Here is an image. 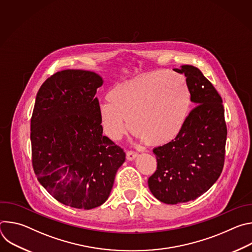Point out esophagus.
<instances>
[{
  "label": "esophagus",
  "instance_id": "obj_1",
  "mask_svg": "<svg viewBox=\"0 0 252 252\" xmlns=\"http://www.w3.org/2000/svg\"><path fill=\"white\" fill-rule=\"evenodd\" d=\"M137 156H138V154H137L136 152H133V151H129V152L126 153V158H127L128 160H133V159H135V158H137Z\"/></svg>",
  "mask_w": 252,
  "mask_h": 252
}]
</instances>
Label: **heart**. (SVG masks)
<instances>
[{
    "mask_svg": "<svg viewBox=\"0 0 252 252\" xmlns=\"http://www.w3.org/2000/svg\"><path fill=\"white\" fill-rule=\"evenodd\" d=\"M107 99L97 107L105 135L120 140L130 127L135 136L150 146L164 145L178 135L191 101L185 76L164 70L142 74L117 85Z\"/></svg>",
    "mask_w": 252,
    "mask_h": 252,
    "instance_id": "1",
    "label": "heart"
}]
</instances>
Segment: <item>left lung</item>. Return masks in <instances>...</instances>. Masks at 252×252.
<instances>
[{"instance_id":"obj_1","label":"left lung","mask_w":252,"mask_h":252,"mask_svg":"<svg viewBox=\"0 0 252 252\" xmlns=\"http://www.w3.org/2000/svg\"><path fill=\"white\" fill-rule=\"evenodd\" d=\"M173 70L187 77L195 106L178 135L154 149L158 168L148 184L154 196L167 204L193 200L218 181L227 135L222 99L212 84L193 65Z\"/></svg>"}]
</instances>
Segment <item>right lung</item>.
<instances>
[{"mask_svg":"<svg viewBox=\"0 0 252 252\" xmlns=\"http://www.w3.org/2000/svg\"><path fill=\"white\" fill-rule=\"evenodd\" d=\"M90 70L58 71L41 86L31 120L32 161L40 184L61 203L81 209L110 196L126 153L102 134Z\"/></svg>","mask_w":252,"mask_h":252,"instance_id":"add662e5","label":"right lung"}]
</instances>
